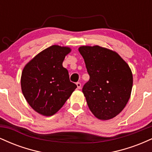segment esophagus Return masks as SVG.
<instances>
[{
	"mask_svg": "<svg viewBox=\"0 0 152 152\" xmlns=\"http://www.w3.org/2000/svg\"><path fill=\"white\" fill-rule=\"evenodd\" d=\"M76 86H77V88H78V89H80L81 87V83H80V82H77V83H76Z\"/></svg>",
	"mask_w": 152,
	"mask_h": 152,
	"instance_id": "esophagus-1",
	"label": "esophagus"
}]
</instances>
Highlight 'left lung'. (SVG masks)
<instances>
[{"label":"left lung","mask_w":152,"mask_h":152,"mask_svg":"<svg viewBox=\"0 0 152 152\" xmlns=\"http://www.w3.org/2000/svg\"><path fill=\"white\" fill-rule=\"evenodd\" d=\"M90 78L82 91L93 114L101 120L115 117L130 98L133 76L129 66L116 52L99 46L78 48Z\"/></svg>","instance_id":"obj_1"}]
</instances>
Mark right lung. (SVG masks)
<instances>
[{"mask_svg":"<svg viewBox=\"0 0 152 152\" xmlns=\"http://www.w3.org/2000/svg\"><path fill=\"white\" fill-rule=\"evenodd\" d=\"M70 51L68 47L51 46L36 56L23 70V94L29 105L43 116L56 114L77 88L62 65Z\"/></svg>","mask_w":152,"mask_h":152,"instance_id":"1","label":"right lung"}]
</instances>
